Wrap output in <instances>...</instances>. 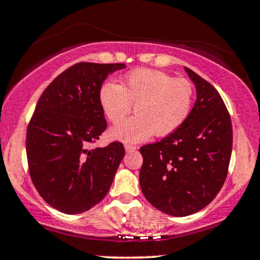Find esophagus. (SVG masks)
<instances>
[{
    "label": "esophagus",
    "mask_w": 260,
    "mask_h": 260,
    "mask_svg": "<svg viewBox=\"0 0 260 260\" xmlns=\"http://www.w3.org/2000/svg\"><path fill=\"white\" fill-rule=\"evenodd\" d=\"M124 149H126L127 153H133V151L137 150V147H134V145H126Z\"/></svg>",
    "instance_id": "34e87169"
}]
</instances>
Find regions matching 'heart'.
Returning <instances> with one entry per match:
<instances>
[{"instance_id": "obj_1", "label": "heart", "mask_w": 260, "mask_h": 260, "mask_svg": "<svg viewBox=\"0 0 260 260\" xmlns=\"http://www.w3.org/2000/svg\"><path fill=\"white\" fill-rule=\"evenodd\" d=\"M193 98L189 80L148 68L127 73L122 85L107 80L99 91L101 109L112 123L123 119L135 104L136 116L110 129L112 139L127 144L145 142L154 134L165 137L175 132L192 111Z\"/></svg>"}]
</instances>
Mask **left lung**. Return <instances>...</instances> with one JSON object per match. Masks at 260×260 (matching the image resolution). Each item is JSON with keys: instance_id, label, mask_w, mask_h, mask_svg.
Wrapping results in <instances>:
<instances>
[{"instance_id": "left-lung-1", "label": "left lung", "mask_w": 260, "mask_h": 260, "mask_svg": "<svg viewBox=\"0 0 260 260\" xmlns=\"http://www.w3.org/2000/svg\"><path fill=\"white\" fill-rule=\"evenodd\" d=\"M197 100L184 123L160 142L143 145L139 183L147 201L172 216H188L215 198L228 176L232 124L220 94L184 67Z\"/></svg>"}]
</instances>
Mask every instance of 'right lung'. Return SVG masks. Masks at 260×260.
<instances>
[{
	"mask_svg": "<svg viewBox=\"0 0 260 260\" xmlns=\"http://www.w3.org/2000/svg\"><path fill=\"white\" fill-rule=\"evenodd\" d=\"M124 63L80 62L52 80L26 131L29 174L39 194L64 214H80L105 198L124 156L123 144L90 148L107 124L99 91Z\"/></svg>",
	"mask_w": 260,
	"mask_h": 260,
	"instance_id": "1",
	"label": "right lung"
}]
</instances>
